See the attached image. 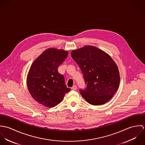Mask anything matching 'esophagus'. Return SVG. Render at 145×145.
Wrapping results in <instances>:
<instances>
[{"label":"esophagus","mask_w":145,"mask_h":145,"mask_svg":"<svg viewBox=\"0 0 145 145\" xmlns=\"http://www.w3.org/2000/svg\"><path fill=\"white\" fill-rule=\"evenodd\" d=\"M77 89V86L76 85H73L72 87H71V89L73 90H76Z\"/></svg>","instance_id":"1"}]
</instances>
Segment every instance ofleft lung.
Returning a JSON list of instances; mask_svg holds the SVG:
<instances>
[{
	"label": "left lung",
	"instance_id": "1",
	"mask_svg": "<svg viewBox=\"0 0 145 145\" xmlns=\"http://www.w3.org/2000/svg\"><path fill=\"white\" fill-rule=\"evenodd\" d=\"M71 55L80 67L86 85L84 89L79 90L83 98L94 105L109 101L120 82L118 67L110 56L92 46L73 50Z\"/></svg>",
	"mask_w": 145,
	"mask_h": 145
}]
</instances>
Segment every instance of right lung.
Returning a JSON list of instances; mask_svg holds the SVG:
<instances>
[{"label": "right lung", "mask_w": 145, "mask_h": 145, "mask_svg": "<svg viewBox=\"0 0 145 145\" xmlns=\"http://www.w3.org/2000/svg\"><path fill=\"white\" fill-rule=\"evenodd\" d=\"M68 52L48 48L35 60L29 70L27 84L32 97L47 107H54L71 89L67 88L64 76L57 70L65 61Z\"/></svg>", "instance_id": "obj_1"}]
</instances>
